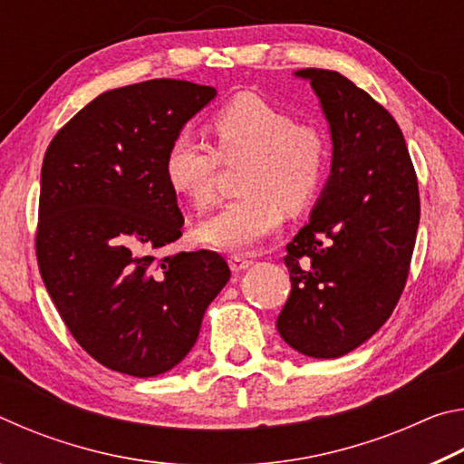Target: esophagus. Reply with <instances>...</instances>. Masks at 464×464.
Segmentation results:
<instances>
[{
    "label": "esophagus",
    "instance_id": "obj_1",
    "mask_svg": "<svg viewBox=\"0 0 464 464\" xmlns=\"http://www.w3.org/2000/svg\"><path fill=\"white\" fill-rule=\"evenodd\" d=\"M249 266H251V260H247V257H243V256H231L229 257V268L235 274L247 270Z\"/></svg>",
    "mask_w": 464,
    "mask_h": 464
}]
</instances>
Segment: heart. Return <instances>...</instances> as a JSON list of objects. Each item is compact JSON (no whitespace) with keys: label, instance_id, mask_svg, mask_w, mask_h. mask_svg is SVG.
<instances>
[{"label":"heart","instance_id":"heart-1","mask_svg":"<svg viewBox=\"0 0 464 464\" xmlns=\"http://www.w3.org/2000/svg\"><path fill=\"white\" fill-rule=\"evenodd\" d=\"M217 151L194 132H179L168 147L163 171L171 190L196 208L215 200L218 157L243 161L239 198L198 227V237L223 251L246 254L276 233L286 210L315 198L327 169V139L315 124L295 122L286 110L257 93H239L208 121Z\"/></svg>","mask_w":464,"mask_h":464}]
</instances>
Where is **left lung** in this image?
Wrapping results in <instances>:
<instances>
[{"mask_svg":"<svg viewBox=\"0 0 464 464\" xmlns=\"http://www.w3.org/2000/svg\"><path fill=\"white\" fill-rule=\"evenodd\" d=\"M332 135V174L288 243L290 296L276 327L290 348L340 358L372 337L403 293L420 225L418 178L395 119L348 77L301 69Z\"/></svg>","mask_w":464,"mask_h":464,"instance_id":"1","label":"left lung"}]
</instances>
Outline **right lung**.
<instances>
[{
	"mask_svg": "<svg viewBox=\"0 0 464 464\" xmlns=\"http://www.w3.org/2000/svg\"><path fill=\"white\" fill-rule=\"evenodd\" d=\"M210 85L151 80L100 93L44 153L36 257L77 343L110 371L149 379L182 362L229 280L217 251H153L182 237L163 161Z\"/></svg>",
	"mask_w": 464,
	"mask_h": 464,
	"instance_id": "right-lung-1",
	"label": "right lung"
}]
</instances>
